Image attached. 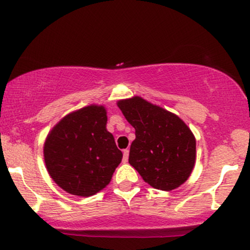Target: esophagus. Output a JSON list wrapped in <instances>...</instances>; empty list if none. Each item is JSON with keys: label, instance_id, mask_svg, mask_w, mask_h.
Here are the masks:
<instances>
[{"label": "esophagus", "instance_id": "esophagus-1", "mask_svg": "<svg viewBox=\"0 0 250 250\" xmlns=\"http://www.w3.org/2000/svg\"><path fill=\"white\" fill-rule=\"evenodd\" d=\"M128 157H129V150L128 149H125V150H123V159H122V161L123 162H128Z\"/></svg>", "mask_w": 250, "mask_h": 250}]
</instances>
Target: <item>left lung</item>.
<instances>
[{"label": "left lung", "instance_id": "left-lung-1", "mask_svg": "<svg viewBox=\"0 0 250 250\" xmlns=\"http://www.w3.org/2000/svg\"><path fill=\"white\" fill-rule=\"evenodd\" d=\"M117 105L135 128L130 166L155 189L170 191L183 185L196 161V140L188 125L140 96L120 100Z\"/></svg>", "mask_w": 250, "mask_h": 250}]
</instances>
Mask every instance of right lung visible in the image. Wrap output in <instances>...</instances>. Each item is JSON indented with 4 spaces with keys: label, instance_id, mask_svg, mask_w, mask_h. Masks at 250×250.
<instances>
[{
    "label": "right lung",
    "instance_id": "1",
    "mask_svg": "<svg viewBox=\"0 0 250 250\" xmlns=\"http://www.w3.org/2000/svg\"><path fill=\"white\" fill-rule=\"evenodd\" d=\"M105 127L107 109L90 104L71 111L49 131L43 146L45 167L64 191L89 197L109 185L123 155Z\"/></svg>",
    "mask_w": 250,
    "mask_h": 250
}]
</instances>
